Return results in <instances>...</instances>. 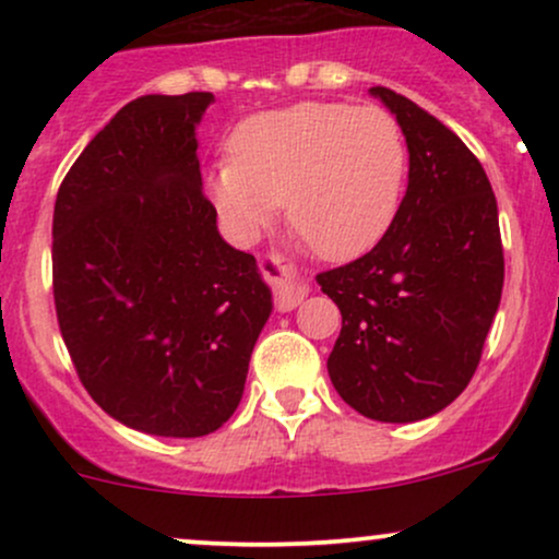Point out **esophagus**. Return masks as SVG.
Instances as JSON below:
<instances>
[{"label":"esophagus","mask_w":559,"mask_h":559,"mask_svg":"<svg viewBox=\"0 0 559 559\" xmlns=\"http://www.w3.org/2000/svg\"><path fill=\"white\" fill-rule=\"evenodd\" d=\"M260 267L262 273L267 275V281L273 284L275 310H294V307L310 294V281H307V275L301 273L292 260H286L284 254H267V258L260 260Z\"/></svg>","instance_id":"1"}]
</instances>
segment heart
I'll return each instance as SVG.
<instances>
[{
	"instance_id": "b5f03b06",
	"label": "heart",
	"mask_w": 559,
	"mask_h": 559,
	"mask_svg": "<svg viewBox=\"0 0 559 559\" xmlns=\"http://www.w3.org/2000/svg\"><path fill=\"white\" fill-rule=\"evenodd\" d=\"M407 181V141L394 115L346 102H299L247 118L207 191L230 234L249 243L286 221L325 260H352L386 236Z\"/></svg>"
}]
</instances>
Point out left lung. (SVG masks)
I'll return each instance as SVG.
<instances>
[{"label": "left lung", "mask_w": 559, "mask_h": 559, "mask_svg": "<svg viewBox=\"0 0 559 559\" xmlns=\"http://www.w3.org/2000/svg\"><path fill=\"white\" fill-rule=\"evenodd\" d=\"M396 115L409 181L394 223L362 258L318 273L342 310L329 376L365 418H431L480 362L504 284L497 197L463 139L407 96L373 86Z\"/></svg>", "instance_id": "1"}]
</instances>
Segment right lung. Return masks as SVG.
Segmentation results:
<instances>
[{"mask_svg": "<svg viewBox=\"0 0 559 559\" xmlns=\"http://www.w3.org/2000/svg\"><path fill=\"white\" fill-rule=\"evenodd\" d=\"M210 102H128L62 178L52 221L57 323L83 389L123 426L176 439L234 415L273 310L202 191L194 128Z\"/></svg>", "mask_w": 559, "mask_h": 559, "instance_id": "1", "label": "right lung"}]
</instances>
